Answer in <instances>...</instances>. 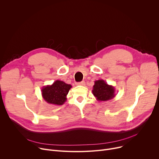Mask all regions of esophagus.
Instances as JSON below:
<instances>
[{"mask_svg":"<svg viewBox=\"0 0 159 159\" xmlns=\"http://www.w3.org/2000/svg\"><path fill=\"white\" fill-rule=\"evenodd\" d=\"M77 85H79V86H84L85 85V82L84 81H82V82H77L76 83Z\"/></svg>","mask_w":159,"mask_h":159,"instance_id":"34e87169","label":"esophagus"}]
</instances>
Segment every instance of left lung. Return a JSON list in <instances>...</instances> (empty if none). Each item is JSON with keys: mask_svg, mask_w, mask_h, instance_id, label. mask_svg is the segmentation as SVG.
I'll list each match as a JSON object with an SVG mask.
<instances>
[{"mask_svg": "<svg viewBox=\"0 0 159 159\" xmlns=\"http://www.w3.org/2000/svg\"><path fill=\"white\" fill-rule=\"evenodd\" d=\"M92 93L98 101H107L116 96L114 86L102 79L94 81Z\"/></svg>", "mask_w": 159, "mask_h": 159, "instance_id": "left-lung-1", "label": "left lung"}]
</instances>
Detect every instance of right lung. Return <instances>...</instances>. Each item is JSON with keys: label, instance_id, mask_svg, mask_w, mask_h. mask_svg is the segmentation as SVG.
Listing matches in <instances>:
<instances>
[{"label": "right lung", "instance_id": "right-lung-1", "mask_svg": "<svg viewBox=\"0 0 159 159\" xmlns=\"http://www.w3.org/2000/svg\"><path fill=\"white\" fill-rule=\"evenodd\" d=\"M71 87L70 84L57 80L52 85H47L42 88V97L48 103L61 105L66 101V96Z\"/></svg>", "mask_w": 159, "mask_h": 159}]
</instances>
